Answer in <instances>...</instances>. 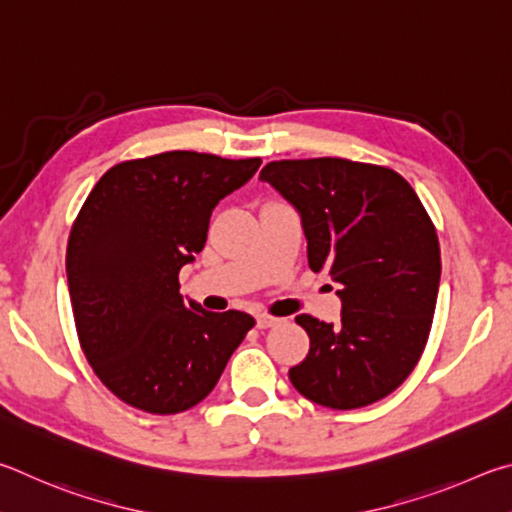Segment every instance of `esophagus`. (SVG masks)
<instances>
[{"instance_id": "obj_1", "label": "esophagus", "mask_w": 512, "mask_h": 512, "mask_svg": "<svg viewBox=\"0 0 512 512\" xmlns=\"http://www.w3.org/2000/svg\"><path fill=\"white\" fill-rule=\"evenodd\" d=\"M279 324H283V319H279V317H272V315H256V326L258 328H272V326H279Z\"/></svg>"}]
</instances>
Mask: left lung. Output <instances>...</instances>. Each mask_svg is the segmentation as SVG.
Returning a JSON list of instances; mask_svg holds the SVG:
<instances>
[{
    "instance_id": "obj_1",
    "label": "left lung",
    "mask_w": 512,
    "mask_h": 512,
    "mask_svg": "<svg viewBox=\"0 0 512 512\" xmlns=\"http://www.w3.org/2000/svg\"><path fill=\"white\" fill-rule=\"evenodd\" d=\"M261 179L301 215L312 272L339 285L342 321L299 315L310 351L290 369L301 396L357 409L396 391L425 351L441 247L414 188L396 170L319 157L270 161Z\"/></svg>"
}]
</instances>
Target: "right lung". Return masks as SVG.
<instances>
[{
	"instance_id": "add662e5",
	"label": "right lung",
	"mask_w": 512,
	"mask_h": 512,
	"mask_svg": "<svg viewBox=\"0 0 512 512\" xmlns=\"http://www.w3.org/2000/svg\"><path fill=\"white\" fill-rule=\"evenodd\" d=\"M261 159L173 150L112 166L69 233L67 283L89 366L125 405L179 414L218 384L256 324L247 312H209L179 294L222 197Z\"/></svg>"
}]
</instances>
